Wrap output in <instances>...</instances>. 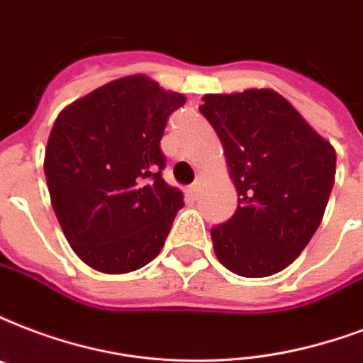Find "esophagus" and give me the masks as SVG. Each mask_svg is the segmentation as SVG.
<instances>
[{
	"label": "esophagus",
	"instance_id": "1",
	"mask_svg": "<svg viewBox=\"0 0 363 363\" xmlns=\"http://www.w3.org/2000/svg\"><path fill=\"white\" fill-rule=\"evenodd\" d=\"M200 190H201V186H200V181H196L192 184V186H190V194H194V196H198V194H200Z\"/></svg>",
	"mask_w": 363,
	"mask_h": 363
}]
</instances>
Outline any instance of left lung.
I'll return each mask as SVG.
<instances>
[{"mask_svg": "<svg viewBox=\"0 0 363 363\" xmlns=\"http://www.w3.org/2000/svg\"><path fill=\"white\" fill-rule=\"evenodd\" d=\"M238 192L230 220L213 226L215 255L243 278L289 267L322 223L335 182V150L272 89L206 95Z\"/></svg>", "mask_w": 363, "mask_h": 363, "instance_id": "left-lung-1", "label": "left lung"}]
</instances>
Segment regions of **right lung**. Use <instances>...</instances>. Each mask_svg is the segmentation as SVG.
Instances as JSON below:
<instances>
[{
  "mask_svg": "<svg viewBox=\"0 0 363 363\" xmlns=\"http://www.w3.org/2000/svg\"><path fill=\"white\" fill-rule=\"evenodd\" d=\"M186 96L137 74L114 79L62 110L47 140L55 215L85 264L125 274L156 259L182 192L163 181L167 118Z\"/></svg>",
  "mask_w": 363,
  "mask_h": 363,
  "instance_id": "right-lung-1",
  "label": "right lung"
}]
</instances>
